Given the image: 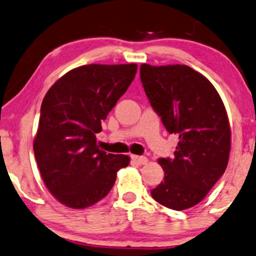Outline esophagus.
I'll return each mask as SVG.
<instances>
[{
    "instance_id": "34e87169",
    "label": "esophagus",
    "mask_w": 256,
    "mask_h": 256,
    "mask_svg": "<svg viewBox=\"0 0 256 256\" xmlns=\"http://www.w3.org/2000/svg\"><path fill=\"white\" fill-rule=\"evenodd\" d=\"M132 160L138 165H146L148 162V159L146 156H131Z\"/></svg>"
}]
</instances>
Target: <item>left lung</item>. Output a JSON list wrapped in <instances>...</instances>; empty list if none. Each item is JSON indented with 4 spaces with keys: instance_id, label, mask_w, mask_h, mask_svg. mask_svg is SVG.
<instances>
[{
    "instance_id": "obj_1",
    "label": "left lung",
    "mask_w": 256,
    "mask_h": 256,
    "mask_svg": "<svg viewBox=\"0 0 256 256\" xmlns=\"http://www.w3.org/2000/svg\"><path fill=\"white\" fill-rule=\"evenodd\" d=\"M140 80L166 130L179 134L174 159L158 160L165 176L151 196L168 208H190L227 168L232 132L224 102L204 74L187 66L142 64Z\"/></svg>"
}]
</instances>
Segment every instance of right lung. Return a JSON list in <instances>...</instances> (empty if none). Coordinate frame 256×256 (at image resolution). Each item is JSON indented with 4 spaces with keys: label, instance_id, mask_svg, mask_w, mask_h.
<instances>
[{
    "label": "right lung",
    "instance_id": "add662e5",
    "mask_svg": "<svg viewBox=\"0 0 256 256\" xmlns=\"http://www.w3.org/2000/svg\"><path fill=\"white\" fill-rule=\"evenodd\" d=\"M137 64H88L54 82L44 97L34 153L49 192L64 206L90 207L108 196L130 156L98 148L96 134L134 80Z\"/></svg>",
    "mask_w": 256,
    "mask_h": 256
}]
</instances>
